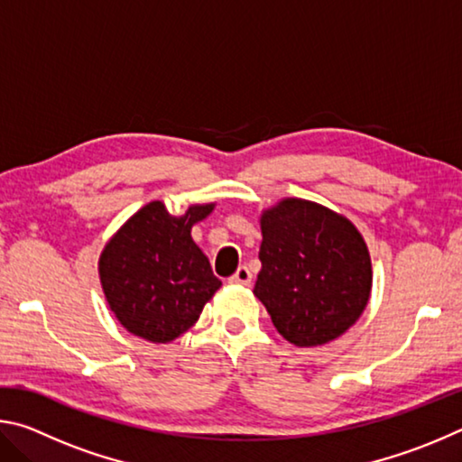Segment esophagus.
I'll use <instances>...</instances> for the list:
<instances>
[{
	"label": "esophagus",
	"instance_id": "1",
	"mask_svg": "<svg viewBox=\"0 0 462 462\" xmlns=\"http://www.w3.org/2000/svg\"><path fill=\"white\" fill-rule=\"evenodd\" d=\"M228 281L234 285H250V281H253V273L248 271V267H238V271L234 273Z\"/></svg>",
	"mask_w": 462,
	"mask_h": 462
}]
</instances>
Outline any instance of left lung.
<instances>
[{"label":"left lung","instance_id":"8db88e82","mask_svg":"<svg viewBox=\"0 0 462 462\" xmlns=\"http://www.w3.org/2000/svg\"><path fill=\"white\" fill-rule=\"evenodd\" d=\"M263 269L254 295L295 346H322L353 326L371 297L361 232L319 203L287 198L261 216Z\"/></svg>","mask_w":462,"mask_h":462}]
</instances>
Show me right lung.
<instances>
[{
  "label": "right lung",
  "mask_w": 462,
  "mask_h": 462,
  "mask_svg": "<svg viewBox=\"0 0 462 462\" xmlns=\"http://www.w3.org/2000/svg\"><path fill=\"white\" fill-rule=\"evenodd\" d=\"M214 203L171 216L151 201L114 234L99 256V279L109 310L128 332L167 344L198 322L220 289L208 256L191 238L193 224Z\"/></svg>",
  "instance_id": "1"
}]
</instances>
